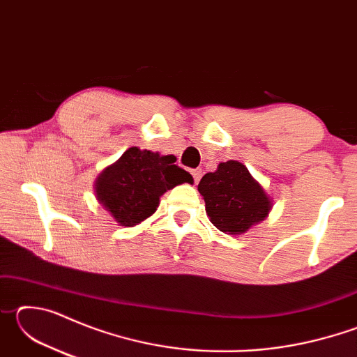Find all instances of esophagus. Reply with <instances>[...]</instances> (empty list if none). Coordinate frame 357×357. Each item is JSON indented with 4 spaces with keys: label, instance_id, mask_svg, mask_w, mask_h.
<instances>
[{
    "label": "esophagus",
    "instance_id": "obj_1",
    "mask_svg": "<svg viewBox=\"0 0 357 357\" xmlns=\"http://www.w3.org/2000/svg\"><path fill=\"white\" fill-rule=\"evenodd\" d=\"M190 173H192V178H193V181H195V184H197L198 181L202 179V170H200V168H193V170H192Z\"/></svg>",
    "mask_w": 357,
    "mask_h": 357
}]
</instances>
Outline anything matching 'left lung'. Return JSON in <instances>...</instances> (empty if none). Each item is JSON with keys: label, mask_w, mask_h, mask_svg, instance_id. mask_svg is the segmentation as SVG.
<instances>
[{"label": "left lung", "mask_w": 357, "mask_h": 357, "mask_svg": "<svg viewBox=\"0 0 357 357\" xmlns=\"http://www.w3.org/2000/svg\"><path fill=\"white\" fill-rule=\"evenodd\" d=\"M211 223L223 233L241 234L261 222L271 209L263 187L238 160L222 162L198 184Z\"/></svg>", "instance_id": "1"}]
</instances>
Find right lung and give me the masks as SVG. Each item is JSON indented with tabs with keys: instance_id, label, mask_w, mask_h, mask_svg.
Here are the masks:
<instances>
[{
	"instance_id": "1",
	"label": "right lung",
	"mask_w": 357,
	"mask_h": 357,
	"mask_svg": "<svg viewBox=\"0 0 357 357\" xmlns=\"http://www.w3.org/2000/svg\"><path fill=\"white\" fill-rule=\"evenodd\" d=\"M174 162V155L129 148L96 181L98 200L119 225L134 227L155 213L162 193L193 183L190 173Z\"/></svg>"
}]
</instances>
